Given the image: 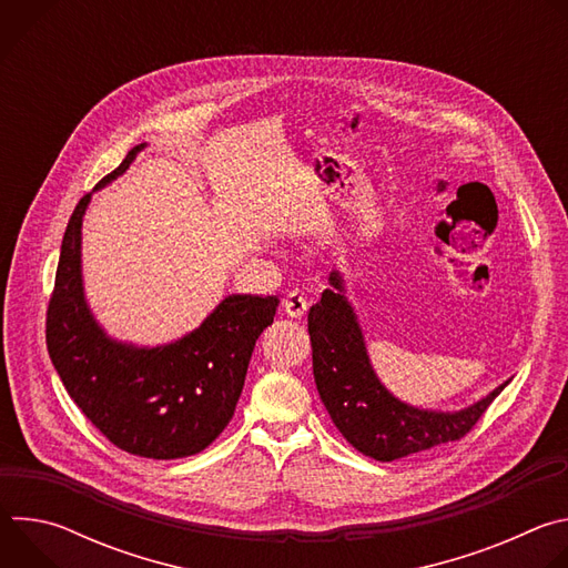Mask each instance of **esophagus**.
Wrapping results in <instances>:
<instances>
[{
  "label": "esophagus",
  "instance_id": "34e87169",
  "mask_svg": "<svg viewBox=\"0 0 568 568\" xmlns=\"http://www.w3.org/2000/svg\"><path fill=\"white\" fill-rule=\"evenodd\" d=\"M283 310H285L287 316L301 318V316L307 312V298H305L301 292H290V294L283 298Z\"/></svg>",
  "mask_w": 568,
  "mask_h": 568
}]
</instances>
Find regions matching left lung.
<instances>
[{"label": "left lung", "mask_w": 568, "mask_h": 568, "mask_svg": "<svg viewBox=\"0 0 568 568\" xmlns=\"http://www.w3.org/2000/svg\"><path fill=\"white\" fill-rule=\"evenodd\" d=\"M331 285L307 314L312 371L321 402L357 452L375 460H395L460 440L508 386L501 384L456 414L423 412L395 399L368 364L359 323L337 272L331 274Z\"/></svg>", "instance_id": "obj_1"}]
</instances>
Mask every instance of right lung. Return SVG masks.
<instances>
[{"label": "right lung", "mask_w": 568, "mask_h": 568, "mask_svg": "<svg viewBox=\"0 0 568 568\" xmlns=\"http://www.w3.org/2000/svg\"><path fill=\"white\" fill-rule=\"evenodd\" d=\"M132 148L105 186L132 164ZM90 193L75 204L60 247L47 307V351L78 409L119 449L156 460L206 449L233 418L261 333L272 326L276 296L233 294L184 339L134 348L99 328L80 281V224Z\"/></svg>", "instance_id": "1"}]
</instances>
